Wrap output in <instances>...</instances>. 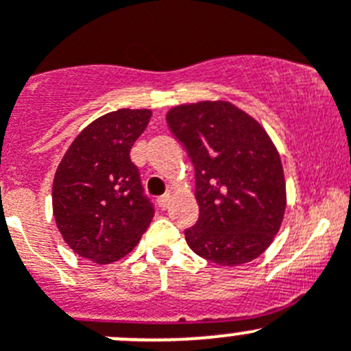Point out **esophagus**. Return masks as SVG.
Returning a JSON list of instances; mask_svg holds the SVG:
<instances>
[{"label": "esophagus", "instance_id": "obj_1", "mask_svg": "<svg viewBox=\"0 0 351 351\" xmlns=\"http://www.w3.org/2000/svg\"><path fill=\"white\" fill-rule=\"evenodd\" d=\"M157 204H159L160 209H168L169 208V194L162 195V197L157 199Z\"/></svg>", "mask_w": 351, "mask_h": 351}]
</instances>
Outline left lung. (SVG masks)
I'll use <instances>...</instances> for the list:
<instances>
[{
    "mask_svg": "<svg viewBox=\"0 0 351 351\" xmlns=\"http://www.w3.org/2000/svg\"><path fill=\"white\" fill-rule=\"evenodd\" d=\"M166 119L195 171L199 218L186 244L223 267L260 256L286 209L282 165L267 131L228 101L180 106Z\"/></svg>",
    "mask_w": 351,
    "mask_h": 351,
    "instance_id": "8db88e82",
    "label": "left lung"
}]
</instances>
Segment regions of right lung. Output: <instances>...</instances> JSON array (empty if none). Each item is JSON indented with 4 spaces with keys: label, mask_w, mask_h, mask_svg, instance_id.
<instances>
[{
    "label": "right lung",
    "mask_w": 351,
    "mask_h": 351,
    "mask_svg": "<svg viewBox=\"0 0 351 351\" xmlns=\"http://www.w3.org/2000/svg\"><path fill=\"white\" fill-rule=\"evenodd\" d=\"M150 110L121 109L84 128L53 180V215L71 250L97 263L126 256L149 227L154 204L130 150Z\"/></svg>",
    "instance_id": "right-lung-1"
}]
</instances>
